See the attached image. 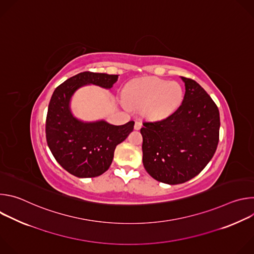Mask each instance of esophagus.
<instances>
[{
	"instance_id": "34e87169",
	"label": "esophagus",
	"mask_w": 254,
	"mask_h": 254,
	"mask_svg": "<svg viewBox=\"0 0 254 254\" xmlns=\"http://www.w3.org/2000/svg\"><path fill=\"white\" fill-rule=\"evenodd\" d=\"M140 127H141V123H139V122H135V123H134V129L138 130Z\"/></svg>"
}]
</instances>
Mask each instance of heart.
I'll return each instance as SVG.
<instances>
[{"label": "heart", "mask_w": 254, "mask_h": 254, "mask_svg": "<svg viewBox=\"0 0 254 254\" xmlns=\"http://www.w3.org/2000/svg\"><path fill=\"white\" fill-rule=\"evenodd\" d=\"M183 89L177 82L159 77H142L129 81L124 96L130 106L141 108L149 120L159 121L174 113L183 99Z\"/></svg>", "instance_id": "1"}]
</instances>
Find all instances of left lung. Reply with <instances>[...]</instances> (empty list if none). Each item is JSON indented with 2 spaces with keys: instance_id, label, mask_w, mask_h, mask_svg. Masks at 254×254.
Segmentation results:
<instances>
[{
  "instance_id": "obj_1",
  "label": "left lung",
  "mask_w": 254,
  "mask_h": 254,
  "mask_svg": "<svg viewBox=\"0 0 254 254\" xmlns=\"http://www.w3.org/2000/svg\"><path fill=\"white\" fill-rule=\"evenodd\" d=\"M185 95L178 110L162 121L142 123V164L157 181L187 182L210 162L219 141L218 107L195 80L181 77Z\"/></svg>"
}]
</instances>
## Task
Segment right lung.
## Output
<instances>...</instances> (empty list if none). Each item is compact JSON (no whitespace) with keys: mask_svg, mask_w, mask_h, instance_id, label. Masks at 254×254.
Wrapping results in <instances>:
<instances>
[{"mask_svg":"<svg viewBox=\"0 0 254 254\" xmlns=\"http://www.w3.org/2000/svg\"><path fill=\"white\" fill-rule=\"evenodd\" d=\"M119 75L81 72L60 84L53 92L46 119V139L58 164L71 175L92 178L103 174L113 163L115 150L133 129L134 122L115 126L100 120L83 122L71 112L70 101L85 85L111 89Z\"/></svg>","mask_w":254,"mask_h":254,"instance_id":"right-lung-1","label":"right lung"}]
</instances>
